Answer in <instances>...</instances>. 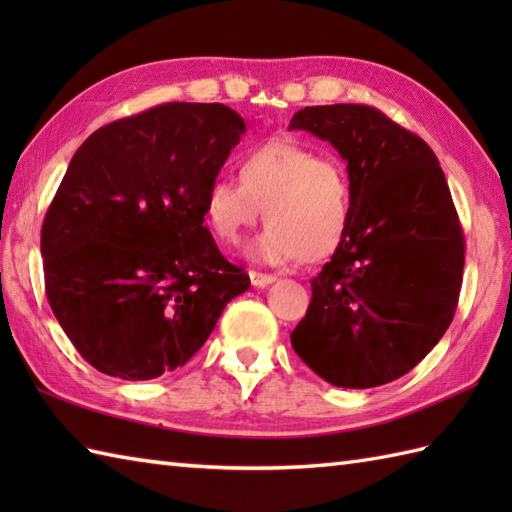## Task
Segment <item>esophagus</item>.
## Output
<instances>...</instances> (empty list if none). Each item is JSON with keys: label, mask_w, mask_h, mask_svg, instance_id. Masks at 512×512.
I'll use <instances>...</instances> for the list:
<instances>
[{"label": "esophagus", "mask_w": 512, "mask_h": 512, "mask_svg": "<svg viewBox=\"0 0 512 512\" xmlns=\"http://www.w3.org/2000/svg\"><path fill=\"white\" fill-rule=\"evenodd\" d=\"M248 277H250V284H253L255 288H266V286H270V284H273V281H277V277H275V275H266V273H255V270H250V273H248Z\"/></svg>", "instance_id": "esophagus-1"}]
</instances>
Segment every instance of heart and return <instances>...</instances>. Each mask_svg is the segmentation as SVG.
Instances as JSON below:
<instances>
[{"instance_id": "b5f03b06", "label": "heart", "mask_w": 512, "mask_h": 512, "mask_svg": "<svg viewBox=\"0 0 512 512\" xmlns=\"http://www.w3.org/2000/svg\"><path fill=\"white\" fill-rule=\"evenodd\" d=\"M239 180L217 176L204 193V217L224 244H237L264 209L262 233L246 244L255 264H306L334 255L352 222V182L341 160L273 138L237 160Z\"/></svg>"}]
</instances>
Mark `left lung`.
I'll use <instances>...</instances> for the list:
<instances>
[{"label": "left lung", "instance_id": "left-lung-1", "mask_svg": "<svg viewBox=\"0 0 512 512\" xmlns=\"http://www.w3.org/2000/svg\"><path fill=\"white\" fill-rule=\"evenodd\" d=\"M290 129L339 151L354 200L292 347L336 387L391 383L436 347L458 308L464 235L447 178L431 147L376 107H303Z\"/></svg>", "mask_w": 512, "mask_h": 512}]
</instances>
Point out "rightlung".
<instances>
[{
  "instance_id": "right-lung-1",
  "label": "right lung",
  "mask_w": 512,
  "mask_h": 512,
  "mask_svg": "<svg viewBox=\"0 0 512 512\" xmlns=\"http://www.w3.org/2000/svg\"><path fill=\"white\" fill-rule=\"evenodd\" d=\"M246 132L220 103H165L76 149L41 228L50 308L92 367L149 380L182 367L248 290L204 222V193Z\"/></svg>"
}]
</instances>
